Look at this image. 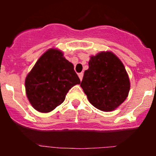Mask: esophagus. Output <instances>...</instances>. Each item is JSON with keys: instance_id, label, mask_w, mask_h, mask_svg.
<instances>
[{"instance_id": "1", "label": "esophagus", "mask_w": 156, "mask_h": 156, "mask_svg": "<svg viewBox=\"0 0 156 156\" xmlns=\"http://www.w3.org/2000/svg\"><path fill=\"white\" fill-rule=\"evenodd\" d=\"M78 76H79V77H80V80H82L83 76V73H80L78 74Z\"/></svg>"}]
</instances>
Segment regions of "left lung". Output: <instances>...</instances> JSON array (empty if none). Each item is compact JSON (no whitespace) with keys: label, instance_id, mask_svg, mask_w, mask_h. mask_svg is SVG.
I'll list each match as a JSON object with an SVG mask.
<instances>
[{"label":"left lung","instance_id":"obj_1","mask_svg":"<svg viewBox=\"0 0 156 156\" xmlns=\"http://www.w3.org/2000/svg\"><path fill=\"white\" fill-rule=\"evenodd\" d=\"M88 64L80 86L89 101L101 111L115 109L126 100L130 87L123 64L110 51L91 56Z\"/></svg>","mask_w":156,"mask_h":156}]
</instances>
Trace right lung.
<instances>
[{
  "label": "right lung",
  "instance_id": "1",
  "mask_svg": "<svg viewBox=\"0 0 156 156\" xmlns=\"http://www.w3.org/2000/svg\"><path fill=\"white\" fill-rule=\"evenodd\" d=\"M80 80L73 65L57 49L47 51L26 78V92L32 106L41 112H49L65 101L66 94Z\"/></svg>",
  "mask_w": 156,
  "mask_h": 156
}]
</instances>
